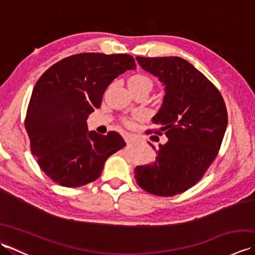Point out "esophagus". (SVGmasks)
I'll return each instance as SVG.
<instances>
[{"label": "esophagus", "instance_id": "34e87169", "mask_svg": "<svg viewBox=\"0 0 255 255\" xmlns=\"http://www.w3.org/2000/svg\"><path fill=\"white\" fill-rule=\"evenodd\" d=\"M124 139H125V141H126L127 143H130L136 138H134V136H133V134H131V133H125L124 134Z\"/></svg>", "mask_w": 255, "mask_h": 255}]
</instances>
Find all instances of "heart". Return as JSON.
Returning <instances> with one entry per match:
<instances>
[{"instance_id":"1","label":"heart","mask_w":255,"mask_h":255,"mask_svg":"<svg viewBox=\"0 0 255 255\" xmlns=\"http://www.w3.org/2000/svg\"><path fill=\"white\" fill-rule=\"evenodd\" d=\"M128 86L130 90L133 89H139V88H147V89H151V86H152V82H151V80L147 77V75H143V74H134L132 77L129 78L128 80ZM140 118V115H134L131 118H125L124 119V124L126 125V126H132L133 125V119H138Z\"/></svg>"}]
</instances>
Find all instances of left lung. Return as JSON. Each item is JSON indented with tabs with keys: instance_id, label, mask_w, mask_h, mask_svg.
Instances as JSON below:
<instances>
[{
	"instance_id": "left-lung-1",
	"label": "left lung",
	"mask_w": 255,
	"mask_h": 255,
	"mask_svg": "<svg viewBox=\"0 0 255 255\" xmlns=\"http://www.w3.org/2000/svg\"><path fill=\"white\" fill-rule=\"evenodd\" d=\"M137 61L165 85L156 127L147 133L165 134L167 141L155 149V160L134 169V178L145 192L173 196L194 186L218 155L228 125V113L219 90L178 57L142 58Z\"/></svg>"
}]
</instances>
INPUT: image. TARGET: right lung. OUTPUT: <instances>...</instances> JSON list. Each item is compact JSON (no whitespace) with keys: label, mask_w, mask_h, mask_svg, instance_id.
Here are the masks:
<instances>
[{"label":"right lung","mask_w":255,"mask_h":255,"mask_svg":"<svg viewBox=\"0 0 255 255\" xmlns=\"http://www.w3.org/2000/svg\"><path fill=\"white\" fill-rule=\"evenodd\" d=\"M131 69L136 62L126 53L84 52L58 61L38 79L24 124L32 155L53 182L66 187L86 185L126 145L116 131H88L86 119L101 107L112 81Z\"/></svg>","instance_id":"add662e5"}]
</instances>
